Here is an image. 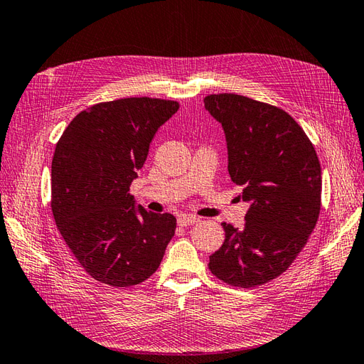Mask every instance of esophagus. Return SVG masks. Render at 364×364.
<instances>
[{
  "instance_id": "34e87169",
  "label": "esophagus",
  "mask_w": 364,
  "mask_h": 364,
  "mask_svg": "<svg viewBox=\"0 0 364 364\" xmlns=\"http://www.w3.org/2000/svg\"><path fill=\"white\" fill-rule=\"evenodd\" d=\"M200 218L192 215V214H181L178 217V225L180 226H189V225H193V223H198Z\"/></svg>"
}]
</instances>
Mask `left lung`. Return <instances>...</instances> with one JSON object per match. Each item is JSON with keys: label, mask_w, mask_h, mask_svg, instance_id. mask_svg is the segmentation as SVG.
Segmentation results:
<instances>
[{"label": "left lung", "mask_w": 364, "mask_h": 364, "mask_svg": "<svg viewBox=\"0 0 364 364\" xmlns=\"http://www.w3.org/2000/svg\"><path fill=\"white\" fill-rule=\"evenodd\" d=\"M205 108L222 124L228 172L250 201L242 230L222 223L225 242L209 269L252 289L281 276L306 247L321 209V166L314 144L284 109L240 95H210Z\"/></svg>", "instance_id": "8db88e82"}]
</instances>
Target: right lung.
I'll return each mask as SVG.
<instances>
[{"mask_svg":"<svg viewBox=\"0 0 364 364\" xmlns=\"http://www.w3.org/2000/svg\"><path fill=\"white\" fill-rule=\"evenodd\" d=\"M178 102L125 97L83 109L58 139L50 167V208L63 240L96 281L132 287L161 264L175 234L172 214L134 205L130 184L150 142Z\"/></svg>","mask_w":364,"mask_h":364,"instance_id":"obj_1","label":"right lung"}]
</instances>
